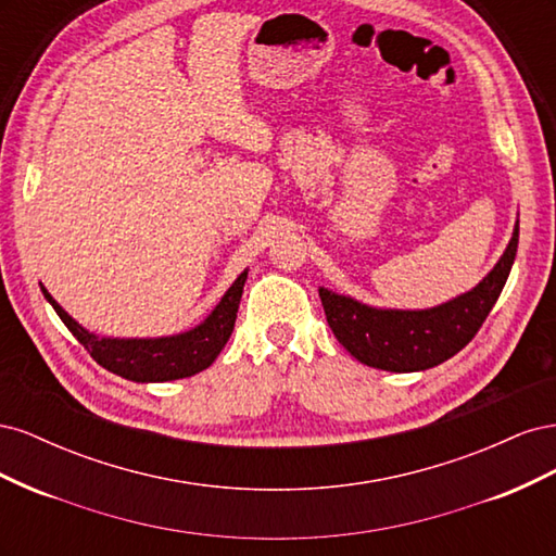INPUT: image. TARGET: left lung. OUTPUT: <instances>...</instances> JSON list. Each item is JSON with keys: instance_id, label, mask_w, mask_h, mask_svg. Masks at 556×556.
<instances>
[{"instance_id": "1", "label": "left lung", "mask_w": 556, "mask_h": 556, "mask_svg": "<svg viewBox=\"0 0 556 556\" xmlns=\"http://www.w3.org/2000/svg\"><path fill=\"white\" fill-rule=\"evenodd\" d=\"M517 241L519 223L492 271L473 290L433 308H376L319 288L327 323L339 343L366 366L392 374L427 371L457 355L478 333L510 276Z\"/></svg>"}]
</instances>
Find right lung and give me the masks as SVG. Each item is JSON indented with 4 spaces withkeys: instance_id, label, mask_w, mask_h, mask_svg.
Returning <instances> with one entry per match:
<instances>
[{
    "instance_id": "add662e5",
    "label": "right lung",
    "mask_w": 556,
    "mask_h": 556,
    "mask_svg": "<svg viewBox=\"0 0 556 556\" xmlns=\"http://www.w3.org/2000/svg\"><path fill=\"white\" fill-rule=\"evenodd\" d=\"M245 278L248 268L231 282V288L217 301V306L208 313L204 323L180 333L157 336V339H113V336H99L78 325L50 296L43 285H39L48 304L55 308L66 329L76 336V341L90 352L99 366L131 382H166L190 378L204 371L217 359L233 331V323H237Z\"/></svg>"
}]
</instances>
